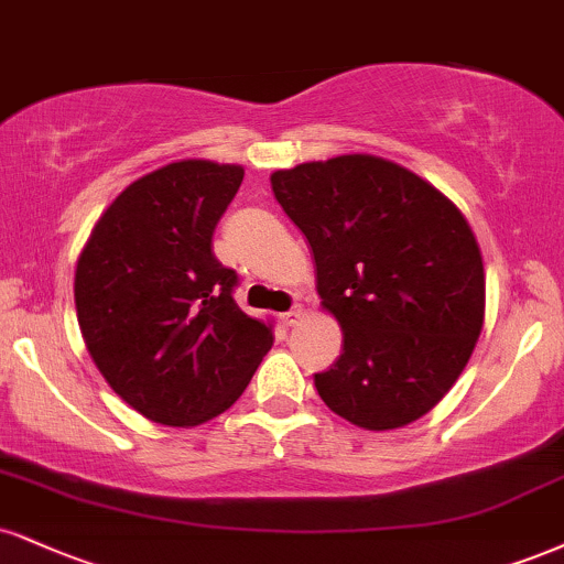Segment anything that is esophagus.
Returning a JSON list of instances; mask_svg holds the SVG:
<instances>
[{
    "label": "esophagus",
    "instance_id": "esophagus-1",
    "mask_svg": "<svg viewBox=\"0 0 564 564\" xmlns=\"http://www.w3.org/2000/svg\"><path fill=\"white\" fill-rule=\"evenodd\" d=\"M304 317V312H302V307H294V310H289V312H283L281 315V323L286 325V328H291V325H296Z\"/></svg>",
    "mask_w": 564,
    "mask_h": 564
}]
</instances>
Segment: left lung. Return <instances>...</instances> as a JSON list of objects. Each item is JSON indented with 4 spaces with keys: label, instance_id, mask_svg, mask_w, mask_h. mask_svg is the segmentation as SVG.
<instances>
[{
    "label": "left lung",
    "instance_id": "left-lung-1",
    "mask_svg": "<svg viewBox=\"0 0 564 564\" xmlns=\"http://www.w3.org/2000/svg\"><path fill=\"white\" fill-rule=\"evenodd\" d=\"M307 236L317 294L344 351L315 389L338 417L393 431L431 412L465 370L486 315L484 257L449 196L397 162L341 154L270 175Z\"/></svg>",
    "mask_w": 564,
    "mask_h": 564
}]
</instances>
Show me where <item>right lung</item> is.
Here are the masks:
<instances>
[{
	"instance_id": "obj_1",
	"label": "right lung",
	"mask_w": 564,
	"mask_h": 564,
	"mask_svg": "<svg viewBox=\"0 0 564 564\" xmlns=\"http://www.w3.org/2000/svg\"><path fill=\"white\" fill-rule=\"evenodd\" d=\"M241 165L181 160L123 188L76 264V312L101 378L147 420L192 429L226 412L273 347L234 302L213 234Z\"/></svg>"
}]
</instances>
